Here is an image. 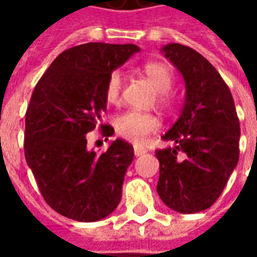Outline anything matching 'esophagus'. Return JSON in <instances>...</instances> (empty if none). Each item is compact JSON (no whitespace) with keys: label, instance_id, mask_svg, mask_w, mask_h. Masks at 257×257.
Listing matches in <instances>:
<instances>
[{"label":"esophagus","instance_id":"34e87169","mask_svg":"<svg viewBox=\"0 0 257 257\" xmlns=\"http://www.w3.org/2000/svg\"><path fill=\"white\" fill-rule=\"evenodd\" d=\"M134 151H135V156L136 157L145 156L146 153H147V150H146V149H143V147H139V146H135Z\"/></svg>","mask_w":257,"mask_h":257}]
</instances>
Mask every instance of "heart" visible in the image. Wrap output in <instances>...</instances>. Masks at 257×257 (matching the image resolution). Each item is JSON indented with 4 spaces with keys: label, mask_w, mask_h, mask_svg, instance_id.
Masks as SVG:
<instances>
[{
    "label": "heart",
    "mask_w": 257,
    "mask_h": 257,
    "mask_svg": "<svg viewBox=\"0 0 257 257\" xmlns=\"http://www.w3.org/2000/svg\"><path fill=\"white\" fill-rule=\"evenodd\" d=\"M145 75L153 88L158 92V101L161 104H168V92L171 90L173 84V74L171 68L165 63L160 62H150L143 67ZM122 90V74L118 70L110 73L107 78L104 96L108 103H117ZM160 126L158 119L153 114L149 112H139L129 110L121 112L114 119V128L119 136L123 139H128L135 143H140L146 139V136L154 134Z\"/></svg>",
    "instance_id": "heart-1"
}]
</instances>
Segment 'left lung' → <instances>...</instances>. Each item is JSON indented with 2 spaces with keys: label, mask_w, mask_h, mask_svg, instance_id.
<instances>
[{
  "label": "left lung",
  "mask_w": 257,
  "mask_h": 257,
  "mask_svg": "<svg viewBox=\"0 0 257 257\" xmlns=\"http://www.w3.org/2000/svg\"><path fill=\"white\" fill-rule=\"evenodd\" d=\"M186 86L178 121L162 136L173 147L156 150L157 191L179 213L208 209L219 198L239 157V121L231 92L206 59L182 44L161 48Z\"/></svg>",
  "instance_id": "left-lung-1"
}]
</instances>
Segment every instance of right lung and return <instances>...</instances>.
I'll use <instances>...</instances> for the list:
<instances>
[{
	"label": "right lung",
	"mask_w": 257,
	"mask_h": 257,
	"mask_svg": "<svg viewBox=\"0 0 257 257\" xmlns=\"http://www.w3.org/2000/svg\"><path fill=\"white\" fill-rule=\"evenodd\" d=\"M140 48L88 42L64 51L36 85L26 112L25 156L47 204L77 221H97L122 197L134 147L122 139L104 153L86 147V134L107 110L108 75ZM103 134L114 129L104 125Z\"/></svg>",
	"instance_id": "1"
}]
</instances>
